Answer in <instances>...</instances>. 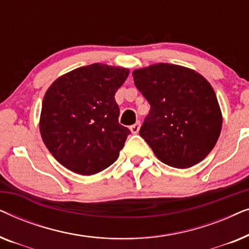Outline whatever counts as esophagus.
I'll use <instances>...</instances> for the list:
<instances>
[{
  "instance_id": "obj_1",
  "label": "esophagus",
  "mask_w": 249,
  "mask_h": 249,
  "mask_svg": "<svg viewBox=\"0 0 249 249\" xmlns=\"http://www.w3.org/2000/svg\"><path fill=\"white\" fill-rule=\"evenodd\" d=\"M139 129H141V122H136L135 124H132L130 127V131L132 134H138Z\"/></svg>"
}]
</instances>
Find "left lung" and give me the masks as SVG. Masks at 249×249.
<instances>
[{"mask_svg":"<svg viewBox=\"0 0 249 249\" xmlns=\"http://www.w3.org/2000/svg\"><path fill=\"white\" fill-rule=\"evenodd\" d=\"M136 87L151 105L139 135L160 161L186 169L215 146L222 113L213 87L189 68L156 63L132 72Z\"/></svg>","mask_w":249,"mask_h":249,"instance_id":"1","label":"left lung"}]
</instances>
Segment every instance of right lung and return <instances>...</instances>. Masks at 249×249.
<instances>
[{
  "mask_svg": "<svg viewBox=\"0 0 249 249\" xmlns=\"http://www.w3.org/2000/svg\"><path fill=\"white\" fill-rule=\"evenodd\" d=\"M128 76L125 68L94 63L64 73L46 90L40 135L70 171L91 176L117 161L130 130L119 124L114 95Z\"/></svg>",
  "mask_w": 249,
  "mask_h": 249,
  "instance_id": "obj_1",
  "label": "right lung"
}]
</instances>
